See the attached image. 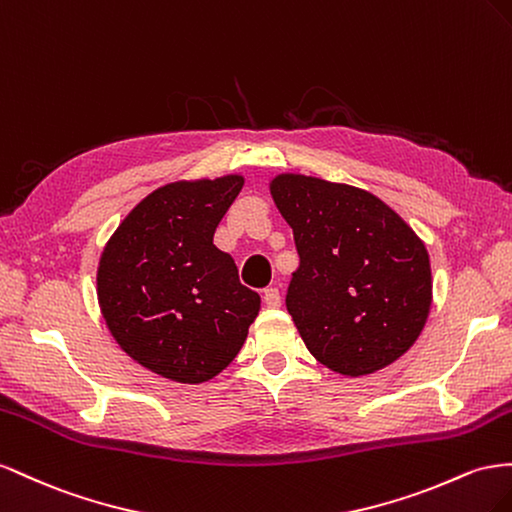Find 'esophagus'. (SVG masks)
<instances>
[{
    "label": "esophagus",
    "mask_w": 512,
    "mask_h": 512,
    "mask_svg": "<svg viewBox=\"0 0 512 512\" xmlns=\"http://www.w3.org/2000/svg\"><path fill=\"white\" fill-rule=\"evenodd\" d=\"M264 302H266L268 309H279V306H281V294H279V289H276V287H268V289L264 291Z\"/></svg>",
    "instance_id": "obj_1"
}]
</instances>
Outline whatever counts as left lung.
<instances>
[{
    "label": "left lung",
    "mask_w": 512,
    "mask_h": 512,
    "mask_svg": "<svg viewBox=\"0 0 512 512\" xmlns=\"http://www.w3.org/2000/svg\"><path fill=\"white\" fill-rule=\"evenodd\" d=\"M270 195L294 229L300 268L287 311L306 349L341 375H371L420 337L433 302L427 246L373 193L279 173Z\"/></svg>",
    "instance_id": "left-lung-1"
}]
</instances>
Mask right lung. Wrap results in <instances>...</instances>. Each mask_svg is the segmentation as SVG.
Segmentation results:
<instances>
[{
  "label": "right lung",
  "instance_id": "obj_1",
  "mask_svg": "<svg viewBox=\"0 0 512 512\" xmlns=\"http://www.w3.org/2000/svg\"><path fill=\"white\" fill-rule=\"evenodd\" d=\"M242 186L240 173L160 186L102 248L96 296L111 337L171 382L201 384L227 369L259 315V294L212 242Z\"/></svg>",
  "mask_w": 512,
  "mask_h": 512
}]
</instances>
